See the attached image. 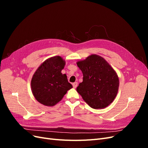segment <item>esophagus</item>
Masks as SVG:
<instances>
[{"label":"esophagus","instance_id":"34e87169","mask_svg":"<svg viewBox=\"0 0 148 148\" xmlns=\"http://www.w3.org/2000/svg\"><path fill=\"white\" fill-rule=\"evenodd\" d=\"M77 86H78V83H77V82H75V83H73V87L74 88H77Z\"/></svg>","mask_w":148,"mask_h":148}]
</instances>
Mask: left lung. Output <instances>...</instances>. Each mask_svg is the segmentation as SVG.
<instances>
[{"mask_svg":"<svg viewBox=\"0 0 148 148\" xmlns=\"http://www.w3.org/2000/svg\"><path fill=\"white\" fill-rule=\"evenodd\" d=\"M83 78L77 88L83 99L95 109H104L114 101L119 87V77L104 58L91 54L77 62Z\"/></svg>","mask_w":148,"mask_h":148,"instance_id":"obj_1","label":"left lung"}]
</instances>
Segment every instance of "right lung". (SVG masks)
I'll return each instance as SVG.
<instances>
[{"mask_svg": "<svg viewBox=\"0 0 148 148\" xmlns=\"http://www.w3.org/2000/svg\"><path fill=\"white\" fill-rule=\"evenodd\" d=\"M65 61L60 56L49 58L35 71L31 82V91L35 99L46 106L59 102L67 91L73 86L62 74Z\"/></svg>", "mask_w": 148, "mask_h": 148, "instance_id": "right-lung-1", "label": "right lung"}]
</instances>
